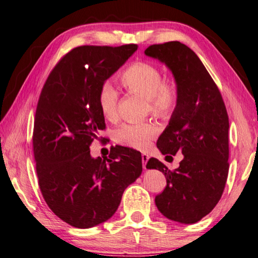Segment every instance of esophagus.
<instances>
[{"label": "esophagus", "instance_id": "esophagus-1", "mask_svg": "<svg viewBox=\"0 0 258 258\" xmlns=\"http://www.w3.org/2000/svg\"><path fill=\"white\" fill-rule=\"evenodd\" d=\"M148 160H149V156H148L147 154H142V166L145 169H147Z\"/></svg>", "mask_w": 258, "mask_h": 258}]
</instances>
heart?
Wrapping results in <instances>:
<instances>
[{
    "instance_id": "heart-1",
    "label": "heart",
    "mask_w": 258,
    "mask_h": 258,
    "mask_svg": "<svg viewBox=\"0 0 258 258\" xmlns=\"http://www.w3.org/2000/svg\"><path fill=\"white\" fill-rule=\"evenodd\" d=\"M121 83L130 92L146 98L150 110L166 115L175 108L178 87L172 78H163L160 69L148 61H135L125 69ZM99 107L104 118L113 120L118 116L119 93L110 82H104L99 91ZM158 128L152 123L124 124L116 131L115 139L120 145L145 150L149 147Z\"/></svg>"
}]
</instances>
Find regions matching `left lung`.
Listing matches in <instances>:
<instances>
[{
    "label": "left lung",
    "mask_w": 258,
    "mask_h": 258,
    "mask_svg": "<svg viewBox=\"0 0 258 258\" xmlns=\"http://www.w3.org/2000/svg\"><path fill=\"white\" fill-rule=\"evenodd\" d=\"M165 63L178 87V100L157 148L167 157L182 152L171 171L156 158L147 168L163 172L164 191L156 196L158 211L168 220L194 224L213 211L229 173V117L215 82L198 55L181 42L150 45L145 51Z\"/></svg>",
    "instance_id": "1"
}]
</instances>
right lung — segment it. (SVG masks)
<instances>
[{
  "label": "right lung",
  "instance_id": "add662e5",
  "mask_svg": "<svg viewBox=\"0 0 258 258\" xmlns=\"http://www.w3.org/2000/svg\"><path fill=\"white\" fill-rule=\"evenodd\" d=\"M137 50V44L75 47L52 69L38 99L33 133L38 185L51 211L75 228L109 220L142 173L141 154L131 148L117 147L103 159L90 154L106 128L100 87Z\"/></svg>",
  "mask_w": 258,
  "mask_h": 258
}]
</instances>
